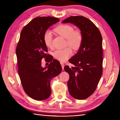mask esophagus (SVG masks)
<instances>
[{"instance_id":"esophagus-1","label":"esophagus","mask_w":120,"mask_h":120,"mask_svg":"<svg viewBox=\"0 0 120 120\" xmlns=\"http://www.w3.org/2000/svg\"><path fill=\"white\" fill-rule=\"evenodd\" d=\"M60 64H61V67H62V70H64V63H63V62H60Z\"/></svg>"}]
</instances>
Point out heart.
Masks as SVG:
<instances>
[{"label": "heart", "instance_id": "heart-1", "mask_svg": "<svg viewBox=\"0 0 120 120\" xmlns=\"http://www.w3.org/2000/svg\"><path fill=\"white\" fill-rule=\"evenodd\" d=\"M54 31L60 36L66 39L65 44L69 46L74 50H77L82 44L83 37L82 32L79 30H74V27L67 24L60 25L56 27ZM43 41L47 47H52V35L49 30L45 31L43 35ZM72 50L70 47L64 49H57L52 53L53 56L60 61H64L72 55Z\"/></svg>", "mask_w": 120, "mask_h": 120}]
</instances>
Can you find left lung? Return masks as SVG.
Returning <instances> with one entry per match:
<instances>
[{"instance_id":"left-lung-1","label":"left lung","mask_w":120,"mask_h":120,"mask_svg":"<svg viewBox=\"0 0 120 120\" xmlns=\"http://www.w3.org/2000/svg\"><path fill=\"white\" fill-rule=\"evenodd\" d=\"M62 22L76 25L83 34L78 52L68 60L74 67L66 65L64 68L70 75L68 86L70 95L76 99H86L95 91L102 75V37L98 28L84 16H72Z\"/></svg>"}]
</instances>
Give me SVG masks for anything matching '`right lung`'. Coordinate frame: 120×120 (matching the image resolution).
Masks as SVG:
<instances>
[{
	"instance_id": "add662e5",
	"label": "right lung",
	"mask_w": 120,
	"mask_h": 120,
	"mask_svg": "<svg viewBox=\"0 0 120 120\" xmlns=\"http://www.w3.org/2000/svg\"><path fill=\"white\" fill-rule=\"evenodd\" d=\"M59 21V19L50 16L34 18L22 28L17 45L18 72L22 85L27 95L35 100L49 98L50 81L61 72L60 62L46 53L47 47L43 41L45 31ZM44 58L50 62L45 68L41 66Z\"/></svg>"
}]
</instances>
